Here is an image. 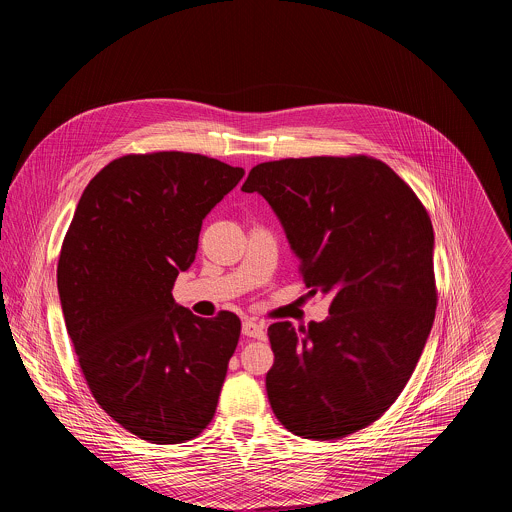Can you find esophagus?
Listing matches in <instances>:
<instances>
[{
    "label": "esophagus",
    "instance_id": "esophagus-1",
    "mask_svg": "<svg viewBox=\"0 0 512 512\" xmlns=\"http://www.w3.org/2000/svg\"><path fill=\"white\" fill-rule=\"evenodd\" d=\"M242 335L246 337H252V339H266V329L262 323H256V321H244L242 323Z\"/></svg>",
    "mask_w": 512,
    "mask_h": 512
}]
</instances>
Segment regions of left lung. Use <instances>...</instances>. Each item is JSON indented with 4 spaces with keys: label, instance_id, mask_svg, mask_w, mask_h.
Returning a JSON list of instances; mask_svg holds the SVG:
<instances>
[{
    "label": "left lung",
    "instance_id": "left-lung-1",
    "mask_svg": "<svg viewBox=\"0 0 512 512\" xmlns=\"http://www.w3.org/2000/svg\"><path fill=\"white\" fill-rule=\"evenodd\" d=\"M242 191L262 195L278 215L305 286L331 295L323 323L268 327L272 410L295 436L347 438L394 404L432 331L430 215L368 155L266 161Z\"/></svg>",
    "mask_w": 512,
    "mask_h": 512
}]
</instances>
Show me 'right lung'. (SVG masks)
<instances>
[{"instance_id": "obj_1", "label": "right lung", "mask_w": 512, "mask_h": 512, "mask_svg": "<svg viewBox=\"0 0 512 512\" xmlns=\"http://www.w3.org/2000/svg\"><path fill=\"white\" fill-rule=\"evenodd\" d=\"M242 175L199 153L118 157L86 185L63 240L57 286L86 384L151 443L197 438L215 416L240 319L197 317L171 290L203 219Z\"/></svg>"}]
</instances>
